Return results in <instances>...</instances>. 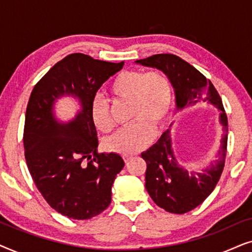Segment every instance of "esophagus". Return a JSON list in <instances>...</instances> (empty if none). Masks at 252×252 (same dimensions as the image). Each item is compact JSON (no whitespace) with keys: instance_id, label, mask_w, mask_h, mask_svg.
<instances>
[{"instance_id":"34e87169","label":"esophagus","mask_w":252,"mask_h":252,"mask_svg":"<svg viewBox=\"0 0 252 252\" xmlns=\"http://www.w3.org/2000/svg\"><path fill=\"white\" fill-rule=\"evenodd\" d=\"M130 159H132V156H124V160H125V163H128Z\"/></svg>"}]
</instances>
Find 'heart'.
Returning a JSON list of instances; mask_svg holds the SVG:
<instances>
[{
    "mask_svg": "<svg viewBox=\"0 0 252 252\" xmlns=\"http://www.w3.org/2000/svg\"><path fill=\"white\" fill-rule=\"evenodd\" d=\"M110 92L116 97L132 103L133 123L108 137L105 148L117 154L133 155L144 149L153 141L155 128H160L167 122L173 102L171 81L160 71H124L113 79ZM91 112L98 130L108 133L113 128L104 99L95 98Z\"/></svg>",
    "mask_w": 252,
    "mask_h": 252,
    "instance_id": "obj_1",
    "label": "heart"
}]
</instances>
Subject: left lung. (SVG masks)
Returning <instances> with one entry per match:
<instances>
[{
	"mask_svg": "<svg viewBox=\"0 0 252 252\" xmlns=\"http://www.w3.org/2000/svg\"><path fill=\"white\" fill-rule=\"evenodd\" d=\"M136 64L154 67L166 74L175 94L177 110H184L201 102H209L219 110V123L223 135L218 158L201 172H194L179 163L172 148L171 132L167 129L159 140L141 154L146 160V189L158 206L171 213L191 211L202 204L218 184L225 166L228 122L221 98L201 72L182 58L172 54H158Z\"/></svg>",
	"mask_w": 252,
	"mask_h": 252,
	"instance_id": "1",
	"label": "left lung"
}]
</instances>
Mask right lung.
I'll use <instances>...</instances> for the list:
<instances>
[{"instance_id": "1", "label": "right lung", "mask_w": 252, "mask_h": 252, "mask_svg": "<svg viewBox=\"0 0 252 252\" xmlns=\"http://www.w3.org/2000/svg\"><path fill=\"white\" fill-rule=\"evenodd\" d=\"M123 66L124 62L71 54L55 64L31 94L24 128L27 167L48 204L70 219H91L104 211L111 203L113 181L125 165L118 154L97 153L91 112L96 93ZM66 95L77 99L81 108L73 120L61 122L54 104Z\"/></svg>"}]
</instances>
